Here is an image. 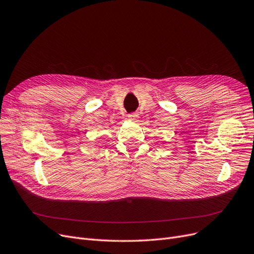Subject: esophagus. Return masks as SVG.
<instances>
[{
	"instance_id": "34e87169",
	"label": "esophagus",
	"mask_w": 254,
	"mask_h": 254,
	"mask_svg": "<svg viewBox=\"0 0 254 254\" xmlns=\"http://www.w3.org/2000/svg\"><path fill=\"white\" fill-rule=\"evenodd\" d=\"M128 118H129L131 121H137L139 117H138V114H136V113H132V114L128 115Z\"/></svg>"
}]
</instances>
